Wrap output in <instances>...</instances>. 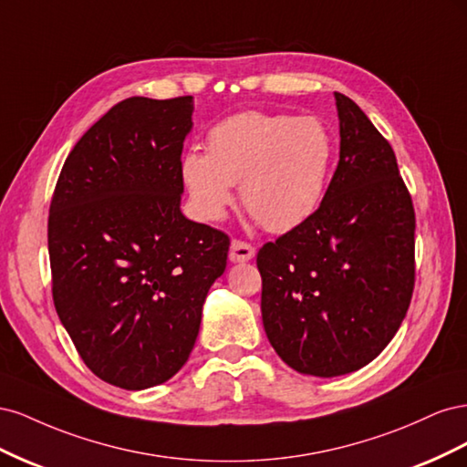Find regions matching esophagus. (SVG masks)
I'll use <instances>...</instances> for the list:
<instances>
[{"instance_id": "34e87169", "label": "esophagus", "mask_w": 467, "mask_h": 467, "mask_svg": "<svg viewBox=\"0 0 467 467\" xmlns=\"http://www.w3.org/2000/svg\"><path fill=\"white\" fill-rule=\"evenodd\" d=\"M255 257V247L242 239H234L230 245V261L232 263H245Z\"/></svg>"}]
</instances>
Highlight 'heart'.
Returning a JSON list of instances; mask_svg holds the SVG:
<instances>
[{
  "label": "heart",
  "instance_id": "1",
  "mask_svg": "<svg viewBox=\"0 0 467 467\" xmlns=\"http://www.w3.org/2000/svg\"><path fill=\"white\" fill-rule=\"evenodd\" d=\"M333 161L335 136L319 117L244 110L212 126L206 153L189 150L179 171L202 218H222L239 182L244 206L266 230L282 234L316 214Z\"/></svg>",
  "mask_w": 467,
  "mask_h": 467
}]
</instances>
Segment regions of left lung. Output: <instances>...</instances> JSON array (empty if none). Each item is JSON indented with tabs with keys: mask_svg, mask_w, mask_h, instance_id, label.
Returning <instances> with one entry per match:
<instances>
[{
	"mask_svg": "<svg viewBox=\"0 0 467 467\" xmlns=\"http://www.w3.org/2000/svg\"><path fill=\"white\" fill-rule=\"evenodd\" d=\"M341 151L316 214L265 244V333L300 374L372 362L398 333L415 286V210L398 160L362 109L335 93Z\"/></svg>",
	"mask_w": 467,
	"mask_h": 467,
	"instance_id": "8db88e82",
	"label": "left lung"
}]
</instances>
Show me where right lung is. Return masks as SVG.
Here are the masks:
<instances>
[{"mask_svg": "<svg viewBox=\"0 0 467 467\" xmlns=\"http://www.w3.org/2000/svg\"><path fill=\"white\" fill-rule=\"evenodd\" d=\"M192 97H130L79 138L48 216L56 312L88 368L146 389L173 378L199 337L230 237L181 212Z\"/></svg>", "mask_w": 467, "mask_h": 467, "instance_id": "obj_1", "label": "right lung"}]
</instances>
